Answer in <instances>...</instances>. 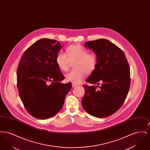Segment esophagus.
<instances>
[{
	"mask_svg": "<svg viewBox=\"0 0 150 150\" xmlns=\"http://www.w3.org/2000/svg\"><path fill=\"white\" fill-rule=\"evenodd\" d=\"M77 86L76 84H74V83H72V88H75V87H76Z\"/></svg>",
	"mask_w": 150,
	"mask_h": 150,
	"instance_id": "esophagus-1",
	"label": "esophagus"
}]
</instances>
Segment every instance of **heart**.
Segmentation results:
<instances>
[{"label":"heart","instance_id":"1","mask_svg":"<svg viewBox=\"0 0 150 150\" xmlns=\"http://www.w3.org/2000/svg\"><path fill=\"white\" fill-rule=\"evenodd\" d=\"M67 54L60 52L57 54L56 62L59 69L63 71H67L71 63L75 62L74 68L75 69L65 75V79L68 82L74 84L80 83L86 74L93 72L97 66L96 55L88 53L85 48L79 44L70 45L66 50Z\"/></svg>","mask_w":150,"mask_h":150}]
</instances>
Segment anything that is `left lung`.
<instances>
[{"label":"left lung","instance_id":"1","mask_svg":"<svg viewBox=\"0 0 150 150\" xmlns=\"http://www.w3.org/2000/svg\"><path fill=\"white\" fill-rule=\"evenodd\" d=\"M84 47L93 50L97 64L86 80L93 85L84 86L85 94L81 104L89 114L106 117L116 112L127 98L130 84L128 62L123 51L107 39L87 42Z\"/></svg>","mask_w":150,"mask_h":150}]
</instances>
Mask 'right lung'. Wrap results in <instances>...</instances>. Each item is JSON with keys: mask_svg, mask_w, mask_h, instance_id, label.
<instances>
[{"mask_svg": "<svg viewBox=\"0 0 150 150\" xmlns=\"http://www.w3.org/2000/svg\"><path fill=\"white\" fill-rule=\"evenodd\" d=\"M62 47L57 40L40 39L24 52L19 62V95L28 112L37 119H47L57 114L71 88V83H61L64 77L56 57Z\"/></svg>", "mask_w": 150, "mask_h": 150, "instance_id": "add662e5", "label": "right lung"}]
</instances>
